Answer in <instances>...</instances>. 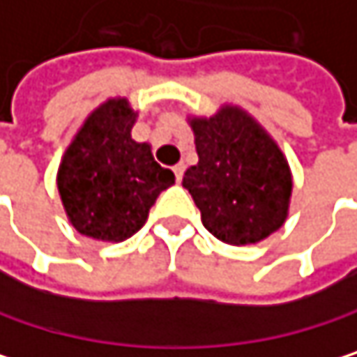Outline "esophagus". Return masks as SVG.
<instances>
[{"label": "esophagus", "instance_id": "obj_1", "mask_svg": "<svg viewBox=\"0 0 357 357\" xmlns=\"http://www.w3.org/2000/svg\"><path fill=\"white\" fill-rule=\"evenodd\" d=\"M184 171H186V165H184V162H177V165L173 167V173H175V180H177V182H182Z\"/></svg>", "mask_w": 357, "mask_h": 357}]
</instances>
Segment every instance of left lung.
Segmentation results:
<instances>
[{
  "mask_svg": "<svg viewBox=\"0 0 357 357\" xmlns=\"http://www.w3.org/2000/svg\"><path fill=\"white\" fill-rule=\"evenodd\" d=\"M199 162L182 186L201 209L203 226L228 245H251L276 232L289 211L293 180L272 137L241 108L192 119Z\"/></svg>",
  "mask_w": 357,
  "mask_h": 357,
  "instance_id": "1",
  "label": "left lung"
}]
</instances>
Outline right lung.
<instances>
[{"label":"right lung","mask_w":357,"mask_h":357,"mask_svg":"<svg viewBox=\"0 0 357 357\" xmlns=\"http://www.w3.org/2000/svg\"><path fill=\"white\" fill-rule=\"evenodd\" d=\"M135 112L125 100H108L89 114L58 171L66 215L83 236L119 243L148 220L156 197L175 175L160 167L148 144L131 139Z\"/></svg>","instance_id":"right-lung-1"}]
</instances>
